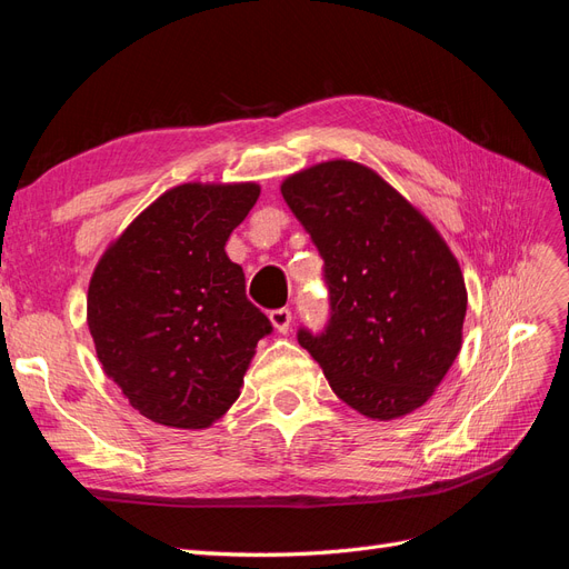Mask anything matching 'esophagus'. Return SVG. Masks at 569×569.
I'll return each instance as SVG.
<instances>
[{"label":"esophagus","mask_w":569,"mask_h":569,"mask_svg":"<svg viewBox=\"0 0 569 569\" xmlns=\"http://www.w3.org/2000/svg\"><path fill=\"white\" fill-rule=\"evenodd\" d=\"M270 322L274 330H278L280 335H287L289 327H291V311L289 308H274V311H270Z\"/></svg>","instance_id":"esophagus-1"}]
</instances>
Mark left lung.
I'll use <instances>...</instances> for the list:
<instances>
[{
    "label": "left lung",
    "mask_w": 569,
    "mask_h": 569,
    "mask_svg": "<svg viewBox=\"0 0 569 569\" xmlns=\"http://www.w3.org/2000/svg\"><path fill=\"white\" fill-rule=\"evenodd\" d=\"M282 197L325 261L330 320L301 327L332 391L372 420L408 416L441 385L462 343L468 291L441 234L375 170L325 161Z\"/></svg>",
    "instance_id": "left-lung-1"
}]
</instances>
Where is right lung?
<instances>
[{
	"label": "right lung",
	"instance_id": "add662e5",
	"mask_svg": "<svg viewBox=\"0 0 569 569\" xmlns=\"http://www.w3.org/2000/svg\"><path fill=\"white\" fill-rule=\"evenodd\" d=\"M258 194L256 182L178 184L99 258L88 289L97 358L151 422L203 429L226 416L272 332L226 253Z\"/></svg>",
	"mask_w": 569,
	"mask_h": 569
}]
</instances>
